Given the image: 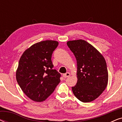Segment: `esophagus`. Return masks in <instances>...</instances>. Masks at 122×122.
Segmentation results:
<instances>
[{"mask_svg": "<svg viewBox=\"0 0 122 122\" xmlns=\"http://www.w3.org/2000/svg\"><path fill=\"white\" fill-rule=\"evenodd\" d=\"M69 76H70V73H68V72L65 73V74L63 75V76L64 78H68V77H69Z\"/></svg>", "mask_w": 122, "mask_h": 122, "instance_id": "esophagus-1", "label": "esophagus"}]
</instances>
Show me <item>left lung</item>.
Masks as SVG:
<instances>
[{
	"mask_svg": "<svg viewBox=\"0 0 122 122\" xmlns=\"http://www.w3.org/2000/svg\"><path fill=\"white\" fill-rule=\"evenodd\" d=\"M67 45L77 62L78 81L71 87L73 94L82 102L94 101L107 86L106 61L94 46L84 40L69 41Z\"/></svg>",
	"mask_w": 122,
	"mask_h": 122,
	"instance_id": "8db88e82",
	"label": "left lung"
}]
</instances>
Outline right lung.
Returning <instances> with one entry per match:
<instances>
[{
	"label": "right lung",
	"instance_id": "1",
	"mask_svg": "<svg viewBox=\"0 0 122 122\" xmlns=\"http://www.w3.org/2000/svg\"><path fill=\"white\" fill-rule=\"evenodd\" d=\"M58 46L54 41L34 44L23 53L16 72L17 82L24 94L35 102H43L54 91L61 75L53 69L51 56Z\"/></svg>",
	"mask_w": 122,
	"mask_h": 122
}]
</instances>
